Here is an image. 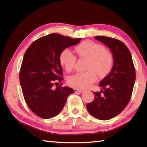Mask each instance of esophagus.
<instances>
[{"instance_id":"1","label":"esophagus","mask_w":147,"mask_h":147,"mask_svg":"<svg viewBox=\"0 0 147 147\" xmlns=\"http://www.w3.org/2000/svg\"><path fill=\"white\" fill-rule=\"evenodd\" d=\"M85 91H84V90H82V89H78V88H75L74 89V92H78V93H83Z\"/></svg>"}]
</instances>
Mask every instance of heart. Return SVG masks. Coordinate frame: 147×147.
<instances>
[{
    "mask_svg": "<svg viewBox=\"0 0 147 147\" xmlns=\"http://www.w3.org/2000/svg\"><path fill=\"white\" fill-rule=\"evenodd\" d=\"M75 51L80 58L88 59L86 69L90 71L70 76L67 80L70 86L85 89L95 82L96 73L102 78L111 71L113 65V57L103 45L91 40H86L78 45ZM59 61L65 71L71 72L75 65L76 58L70 50L65 49L61 52Z\"/></svg>",
    "mask_w": 147,
    "mask_h": 147,
    "instance_id": "obj_1",
    "label": "heart"
}]
</instances>
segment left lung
Returning <instances> with one entry per match:
<instances>
[{
	"mask_svg": "<svg viewBox=\"0 0 147 147\" xmlns=\"http://www.w3.org/2000/svg\"><path fill=\"white\" fill-rule=\"evenodd\" d=\"M95 38L111 50L113 57L112 68L101 80V92H93L94 100L86 104L89 113L100 120H109L119 114L130 100L136 73L132 56L123 42L113 38L97 36Z\"/></svg>",
	"mask_w": 147,
	"mask_h": 147,
	"instance_id": "left-lung-1",
	"label": "left lung"
}]
</instances>
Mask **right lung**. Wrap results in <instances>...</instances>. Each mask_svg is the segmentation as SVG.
I'll use <instances>...</instances> for the list:
<instances>
[{
  "instance_id": "obj_1",
  "label": "right lung",
  "mask_w": 147,
  "mask_h": 147,
  "mask_svg": "<svg viewBox=\"0 0 147 147\" xmlns=\"http://www.w3.org/2000/svg\"><path fill=\"white\" fill-rule=\"evenodd\" d=\"M81 40L52 33L36 40L26 50L20 73V85L28 106L38 116H56L64 107L67 96L74 92L68 86L54 88L53 86L62 80L61 52Z\"/></svg>"
}]
</instances>
